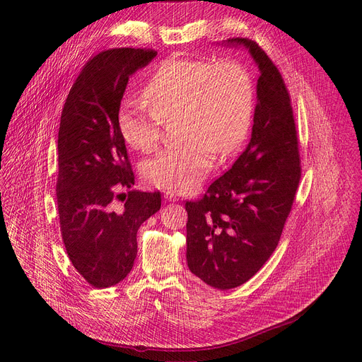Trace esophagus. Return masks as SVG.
Returning a JSON list of instances; mask_svg holds the SVG:
<instances>
[{
	"label": "esophagus",
	"instance_id": "esophagus-1",
	"mask_svg": "<svg viewBox=\"0 0 362 362\" xmlns=\"http://www.w3.org/2000/svg\"><path fill=\"white\" fill-rule=\"evenodd\" d=\"M165 199H166V200H169V202H176V200H177V196H176V193H175V192L168 190V192L165 193Z\"/></svg>",
	"mask_w": 362,
	"mask_h": 362
}]
</instances>
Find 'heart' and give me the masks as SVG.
Here are the masks:
<instances>
[{
    "instance_id": "heart-1",
    "label": "heart",
    "mask_w": 362,
    "mask_h": 362,
    "mask_svg": "<svg viewBox=\"0 0 362 362\" xmlns=\"http://www.w3.org/2000/svg\"><path fill=\"white\" fill-rule=\"evenodd\" d=\"M144 95L122 101L119 127L132 147L148 153L159 143L160 122L176 117L180 140L141 166L150 185L176 193L204 179L214 153L228 156L236 150L252 119V81L235 62L172 57L148 77Z\"/></svg>"
}]
</instances>
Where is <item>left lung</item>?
Returning a JSON list of instances; mask_svg holds the SVG:
<instances>
[{
  "label": "left lung",
  "instance_id": "8db88e82",
  "mask_svg": "<svg viewBox=\"0 0 362 362\" xmlns=\"http://www.w3.org/2000/svg\"><path fill=\"white\" fill-rule=\"evenodd\" d=\"M243 47L259 69L250 140L232 168L200 200L186 202V259L192 274L221 291L249 281L278 246L300 179L288 90L265 51Z\"/></svg>",
  "mask_w": 362,
  "mask_h": 362
}]
</instances>
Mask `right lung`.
<instances>
[{"mask_svg": "<svg viewBox=\"0 0 362 362\" xmlns=\"http://www.w3.org/2000/svg\"><path fill=\"white\" fill-rule=\"evenodd\" d=\"M156 51L113 48L91 59L73 84L59 130L57 204L67 255L94 288L122 282L137 255L140 225L160 209V192L130 190L134 175L117 115L129 77ZM127 188L128 194L119 192Z\"/></svg>", "mask_w": 362, "mask_h": 362, "instance_id": "1", "label": "right lung"}]
</instances>
